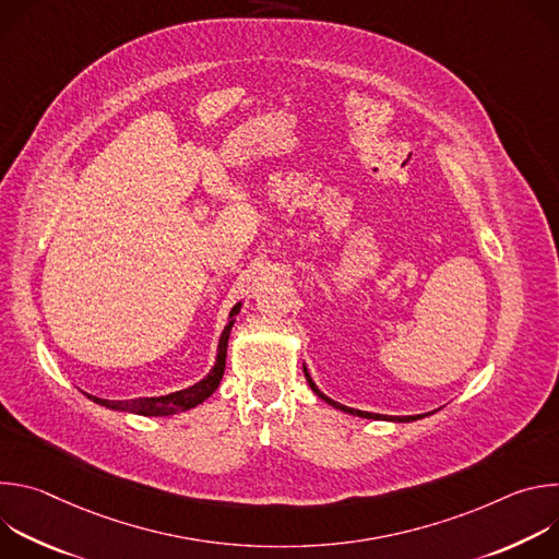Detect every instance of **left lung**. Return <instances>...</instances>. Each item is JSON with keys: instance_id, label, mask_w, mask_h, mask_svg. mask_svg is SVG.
<instances>
[{"instance_id": "obj_1", "label": "left lung", "mask_w": 559, "mask_h": 559, "mask_svg": "<svg viewBox=\"0 0 559 559\" xmlns=\"http://www.w3.org/2000/svg\"><path fill=\"white\" fill-rule=\"evenodd\" d=\"M302 373H305L307 384L311 386V391H313L318 397H321V401H325L330 407H334V409H338V412H343V414H349V416H358V418H367V420H386V423H414V420H420V418H425V416H431V414H420V416H384V414H371V412L352 409V407H345V405H341V403L332 401V397H328L321 389H318V386H316V382L311 380V376H309V371H307L305 362H302Z\"/></svg>"}]
</instances>
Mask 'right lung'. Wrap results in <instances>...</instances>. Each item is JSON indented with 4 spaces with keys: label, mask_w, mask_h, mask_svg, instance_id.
I'll list each match as a JSON object with an SVG mask.
<instances>
[{
    "label": "right lung",
    "mask_w": 559,
    "mask_h": 559,
    "mask_svg": "<svg viewBox=\"0 0 559 559\" xmlns=\"http://www.w3.org/2000/svg\"><path fill=\"white\" fill-rule=\"evenodd\" d=\"M243 302H236L229 309L227 316V325L218 338V347H216V360L214 367L210 369V373L205 378H201L199 382H194L192 386L173 391V393H164V395H145V397H134V401H104V397L91 395L86 393L93 403L112 409V412H128V414H136V416H175L181 412H188L201 403H205L207 397L218 389L223 371H225V358H227V341H229V332L236 323V316L241 311Z\"/></svg>",
    "instance_id": "right-lung-1"
}]
</instances>
